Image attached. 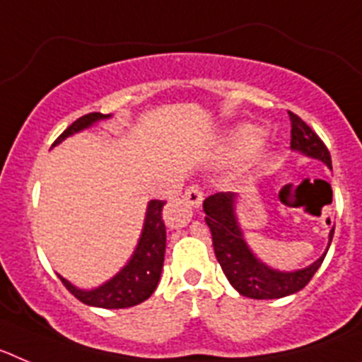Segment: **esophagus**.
<instances>
[{
	"mask_svg": "<svg viewBox=\"0 0 362 362\" xmlns=\"http://www.w3.org/2000/svg\"><path fill=\"white\" fill-rule=\"evenodd\" d=\"M185 201L187 203H190L192 206H196V209H199L201 203H203V192H201L199 185H190V187L185 190Z\"/></svg>",
	"mask_w": 362,
	"mask_h": 362,
	"instance_id": "obj_1",
	"label": "esophagus"
}]
</instances>
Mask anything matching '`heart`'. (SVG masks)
Masks as SVG:
<instances>
[{
  "mask_svg": "<svg viewBox=\"0 0 362 362\" xmlns=\"http://www.w3.org/2000/svg\"><path fill=\"white\" fill-rule=\"evenodd\" d=\"M261 136H263V132L255 129V127H243V129L233 132V136L230 137V153H232L233 158H248L257 148L259 143H261Z\"/></svg>",
  "mask_w": 362,
  "mask_h": 362,
  "instance_id": "1",
  "label": "heart"
}]
</instances>
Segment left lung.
Listing matches in <instances>:
<instances>
[{
  "instance_id": "obj_1",
  "label": "left lung",
  "mask_w": 362,
  "mask_h": 362,
  "mask_svg": "<svg viewBox=\"0 0 362 362\" xmlns=\"http://www.w3.org/2000/svg\"><path fill=\"white\" fill-rule=\"evenodd\" d=\"M288 116L292 123V132H290L292 150L305 153L308 158L319 159L328 168H332L330 152L321 137L297 114L288 112ZM233 204H235V194L232 192L214 194L206 197L203 203V210L206 214L204 221L212 232L214 252L233 288L250 299H279V297L292 296L305 288L313 274L322 264L326 254H322V257L303 270L279 272L267 267L255 257L250 246L246 245ZM334 230L335 228L330 230V243L334 238ZM330 243H328V248H330Z\"/></svg>"
}]
</instances>
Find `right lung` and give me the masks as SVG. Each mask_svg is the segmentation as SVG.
Returning a JSON list of instances; mask_svg holds the SVG:
<instances>
[{
	"mask_svg": "<svg viewBox=\"0 0 362 362\" xmlns=\"http://www.w3.org/2000/svg\"><path fill=\"white\" fill-rule=\"evenodd\" d=\"M107 117H110V114H107V116L99 114V112L85 114V116L74 121L69 129L54 141V145L62 143L63 139H66L72 134L88 129L95 121L107 119ZM165 203L166 201L159 199H152L148 203L145 226H143L136 252H134L132 259L127 263V267L117 276H114L110 281H107L99 288L94 290L76 288L65 277L59 276L66 290L85 305L98 306V308H130V306H136L148 299L153 290L158 288L163 261H165L166 228L161 217V210Z\"/></svg>",
	"mask_w": 362,
	"mask_h": 362,
	"instance_id": "obj_1",
	"label": "right lung"
}]
</instances>
